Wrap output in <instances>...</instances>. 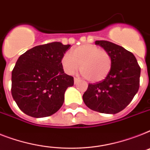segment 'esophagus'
<instances>
[{
  "mask_svg": "<svg viewBox=\"0 0 150 150\" xmlns=\"http://www.w3.org/2000/svg\"><path fill=\"white\" fill-rule=\"evenodd\" d=\"M79 81H80V79L79 78H75L74 79V82H75V84H77Z\"/></svg>",
  "mask_w": 150,
  "mask_h": 150,
  "instance_id": "34e87169",
  "label": "esophagus"
}]
</instances>
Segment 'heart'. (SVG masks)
I'll list each match as a JSON object with an SVG mask.
<instances>
[{
  "instance_id": "heart-1",
  "label": "heart",
  "mask_w": 150,
  "mask_h": 150,
  "mask_svg": "<svg viewBox=\"0 0 150 150\" xmlns=\"http://www.w3.org/2000/svg\"><path fill=\"white\" fill-rule=\"evenodd\" d=\"M64 71L74 75L80 71L88 81H101L106 79L112 66V56L106 50L94 45H84L72 51L71 55L66 53L62 58Z\"/></svg>"
}]
</instances>
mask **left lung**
Segmentation results:
<instances>
[{
  "mask_svg": "<svg viewBox=\"0 0 150 150\" xmlns=\"http://www.w3.org/2000/svg\"><path fill=\"white\" fill-rule=\"evenodd\" d=\"M96 45L109 52L112 66L106 79L88 84L82 98L92 110L115 114L123 110L138 92L141 69L134 54L122 46L107 41H96Z\"/></svg>",
  "mask_w": 150,
  "mask_h": 150,
  "instance_id": "obj_1",
  "label": "left lung"
}]
</instances>
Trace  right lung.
Masks as SVG:
<instances>
[{"label": "right lung", "instance_id": "obj_1", "mask_svg": "<svg viewBox=\"0 0 150 150\" xmlns=\"http://www.w3.org/2000/svg\"><path fill=\"white\" fill-rule=\"evenodd\" d=\"M69 45L52 42L35 46L19 57L11 74V94L19 109L42 118L59 110L74 78L65 74L62 58Z\"/></svg>", "mask_w": 150, "mask_h": 150}]
</instances>
